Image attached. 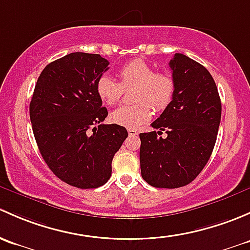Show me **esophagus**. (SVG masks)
I'll use <instances>...</instances> for the list:
<instances>
[{
  "mask_svg": "<svg viewBox=\"0 0 250 250\" xmlns=\"http://www.w3.org/2000/svg\"><path fill=\"white\" fill-rule=\"evenodd\" d=\"M128 136H137L138 135V130L136 128H127Z\"/></svg>",
  "mask_w": 250,
  "mask_h": 250,
  "instance_id": "esophagus-1",
  "label": "esophagus"
}]
</instances>
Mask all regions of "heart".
<instances>
[{"instance_id":"heart-1","label":"heart","mask_w":250,"mask_h":250,"mask_svg":"<svg viewBox=\"0 0 250 250\" xmlns=\"http://www.w3.org/2000/svg\"><path fill=\"white\" fill-rule=\"evenodd\" d=\"M119 82L110 76L100 77L96 92L100 99L113 106L120 99L124 89L135 86L132 91V104H124L113 110L109 119L113 124L136 128L150 119L153 106L156 112H163L171 104L174 95V81L165 72L155 68L143 60H132L125 63L118 72Z\"/></svg>"}]
</instances>
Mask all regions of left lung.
Instances as JSON below:
<instances>
[{"mask_svg": "<svg viewBox=\"0 0 250 250\" xmlns=\"http://www.w3.org/2000/svg\"><path fill=\"white\" fill-rule=\"evenodd\" d=\"M174 95L163 114L141 133L140 163L151 187L174 189L191 183L209 160L217 141L221 102L207 68L184 54L169 61ZM167 135L161 137L163 131Z\"/></svg>", "mask_w": 250, "mask_h": 250, "instance_id": "1", "label": "left lung"}]
</instances>
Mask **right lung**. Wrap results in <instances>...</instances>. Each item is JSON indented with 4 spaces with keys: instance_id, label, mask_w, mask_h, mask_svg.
<instances>
[{
    "instance_id": "obj_1",
    "label": "right lung",
    "mask_w": 250,
    "mask_h": 250,
    "mask_svg": "<svg viewBox=\"0 0 250 250\" xmlns=\"http://www.w3.org/2000/svg\"><path fill=\"white\" fill-rule=\"evenodd\" d=\"M109 62L99 54L71 53L45 66L30 102L32 131L50 171L72 187L106 184L127 131L102 124L106 107L96 83Z\"/></svg>"
}]
</instances>
